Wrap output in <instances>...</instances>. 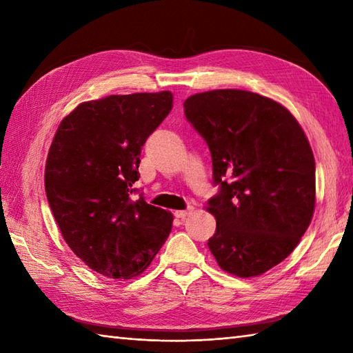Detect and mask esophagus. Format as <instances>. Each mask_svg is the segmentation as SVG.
<instances>
[{"label":"esophagus","mask_w":353,"mask_h":353,"mask_svg":"<svg viewBox=\"0 0 353 353\" xmlns=\"http://www.w3.org/2000/svg\"><path fill=\"white\" fill-rule=\"evenodd\" d=\"M192 211H194V208H188V209H185V211H176L174 212V215L177 216V219H185V216H188V215H191L192 214Z\"/></svg>","instance_id":"1"}]
</instances>
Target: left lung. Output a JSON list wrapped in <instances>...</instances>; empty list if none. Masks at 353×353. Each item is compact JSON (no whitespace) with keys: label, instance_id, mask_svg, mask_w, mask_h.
Returning a JSON list of instances; mask_svg holds the SVG:
<instances>
[{"label":"left lung","instance_id":"obj_1","mask_svg":"<svg viewBox=\"0 0 353 353\" xmlns=\"http://www.w3.org/2000/svg\"><path fill=\"white\" fill-rule=\"evenodd\" d=\"M185 117L211 150L220 192L208 201V247L238 277L268 272L296 249L316 208V161L291 112L243 89L194 94Z\"/></svg>","mask_w":353,"mask_h":353}]
</instances>
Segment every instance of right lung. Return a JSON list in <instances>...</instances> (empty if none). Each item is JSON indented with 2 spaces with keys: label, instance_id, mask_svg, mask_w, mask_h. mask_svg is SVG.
Wrapping results in <instances>:
<instances>
[{
  "label": "right lung",
  "instance_id": "1",
  "mask_svg": "<svg viewBox=\"0 0 353 353\" xmlns=\"http://www.w3.org/2000/svg\"><path fill=\"white\" fill-rule=\"evenodd\" d=\"M172 94L109 95L80 103L57 127L45 163V192L70 249L112 279L141 274L159 252L172 214L148 205L133 183L147 138Z\"/></svg>",
  "mask_w": 353,
  "mask_h": 353
}]
</instances>
